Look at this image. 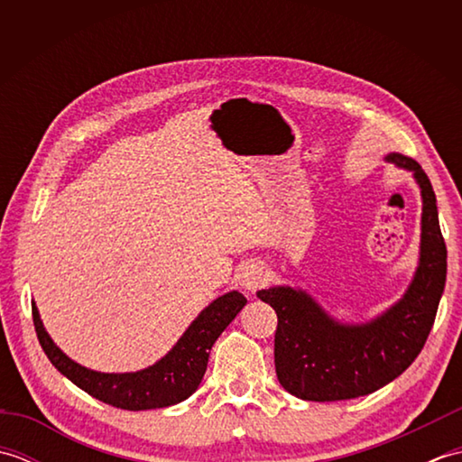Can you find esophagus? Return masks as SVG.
<instances>
[{
  "instance_id": "34e87169",
  "label": "esophagus",
  "mask_w": 462,
  "mask_h": 462,
  "mask_svg": "<svg viewBox=\"0 0 462 462\" xmlns=\"http://www.w3.org/2000/svg\"><path fill=\"white\" fill-rule=\"evenodd\" d=\"M236 280H238V283H240V286H242L244 290L256 291V290L262 286V283H263V280H266V272H263V268L260 266V263H256V262H246V263H244V266L238 270Z\"/></svg>"
}]
</instances>
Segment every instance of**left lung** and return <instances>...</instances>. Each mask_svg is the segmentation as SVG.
I'll return each instance as SVG.
<instances>
[{"label":"left lung","mask_w":462,"mask_h":462,"mask_svg":"<svg viewBox=\"0 0 462 462\" xmlns=\"http://www.w3.org/2000/svg\"><path fill=\"white\" fill-rule=\"evenodd\" d=\"M387 161L413 171L423 196L419 268L403 300L369 323L341 326L306 291H258L278 316L273 339L278 381L300 399L343 401L381 389L415 361L435 323L447 280V246L433 186L413 159L393 152Z\"/></svg>","instance_id":"left-lung-1"}]
</instances>
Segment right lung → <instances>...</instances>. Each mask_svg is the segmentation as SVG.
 <instances>
[{
  "label": "right lung",
  "mask_w": 462,
  "mask_h": 462,
  "mask_svg": "<svg viewBox=\"0 0 462 462\" xmlns=\"http://www.w3.org/2000/svg\"><path fill=\"white\" fill-rule=\"evenodd\" d=\"M244 306L246 298L238 291L214 300L161 361L136 373H99L71 361L47 336L35 303H32V313L37 339L57 371L106 405L146 411L180 403L199 389L214 341Z\"/></svg>",
  "instance_id": "right-lung-1"
}]
</instances>
